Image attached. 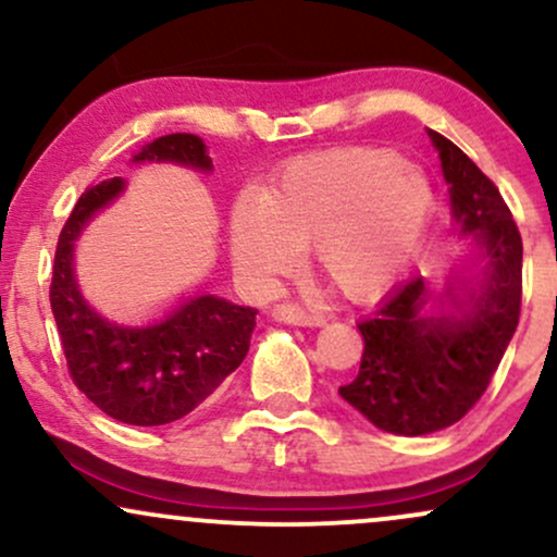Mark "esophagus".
Returning <instances> with one entry per match:
<instances>
[{
  "label": "esophagus",
  "instance_id": "obj_1",
  "mask_svg": "<svg viewBox=\"0 0 557 557\" xmlns=\"http://www.w3.org/2000/svg\"><path fill=\"white\" fill-rule=\"evenodd\" d=\"M272 317L283 324H298V327H319V324H324L322 314L306 311L298 304H277L272 309Z\"/></svg>",
  "mask_w": 557,
  "mask_h": 557
}]
</instances>
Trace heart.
I'll return each mask as SVG.
<instances>
[{
	"instance_id": "heart-1",
	"label": "heart",
	"mask_w": 557,
	"mask_h": 557,
	"mask_svg": "<svg viewBox=\"0 0 557 557\" xmlns=\"http://www.w3.org/2000/svg\"><path fill=\"white\" fill-rule=\"evenodd\" d=\"M430 209L432 188L413 164L376 149L330 151L290 164L261 196L235 198L230 253L248 283L267 287L309 243L327 283L369 296L411 257Z\"/></svg>"
}]
</instances>
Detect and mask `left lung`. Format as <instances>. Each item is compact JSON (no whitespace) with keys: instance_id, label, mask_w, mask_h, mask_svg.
Returning a JSON list of instances; mask_svg holds the SVG:
<instances>
[{"instance_id":"obj_1","label":"left lung","mask_w":557,"mask_h":557,"mask_svg":"<svg viewBox=\"0 0 557 557\" xmlns=\"http://www.w3.org/2000/svg\"><path fill=\"white\" fill-rule=\"evenodd\" d=\"M430 138L456 230L474 235L482 272L453 274L437 298L421 277L393 287L359 322L361 369L341 387L374 426L406 437L445 430L474 408L521 314L523 246L508 203L453 140L434 131Z\"/></svg>"}]
</instances>
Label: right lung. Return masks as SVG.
I'll use <instances>...</instances> for the list:
<instances>
[{"mask_svg": "<svg viewBox=\"0 0 557 557\" xmlns=\"http://www.w3.org/2000/svg\"><path fill=\"white\" fill-rule=\"evenodd\" d=\"M133 162H172L212 172L207 144L190 133L151 140ZM123 190V177H110L78 198L57 240L49 300L75 387L107 417L133 426H159L201 406L240 367L259 311L220 296H194L154 324L125 327L91 309L75 280V240Z\"/></svg>", "mask_w": 557, "mask_h": 557, "instance_id": "1", "label": "right lung"}]
</instances>
